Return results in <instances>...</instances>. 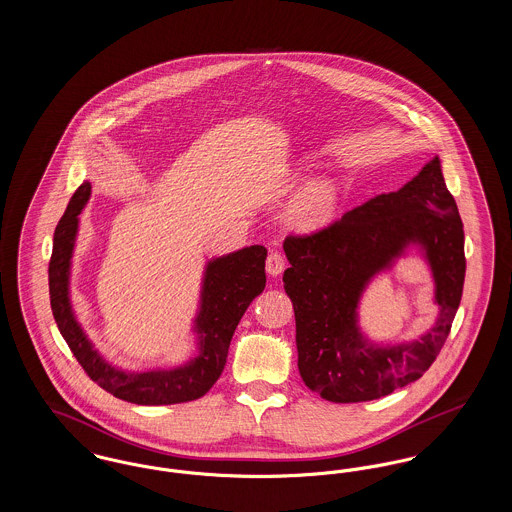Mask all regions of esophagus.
I'll use <instances>...</instances> for the list:
<instances>
[{
    "label": "esophagus",
    "instance_id": "34e87169",
    "mask_svg": "<svg viewBox=\"0 0 512 512\" xmlns=\"http://www.w3.org/2000/svg\"><path fill=\"white\" fill-rule=\"evenodd\" d=\"M284 267H286V257L280 251H270L267 257L268 274L278 276V274H282Z\"/></svg>",
    "mask_w": 512,
    "mask_h": 512
}]
</instances>
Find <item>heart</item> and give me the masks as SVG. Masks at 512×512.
Segmentation results:
<instances>
[{
    "label": "heart",
    "mask_w": 512,
    "mask_h": 512,
    "mask_svg": "<svg viewBox=\"0 0 512 512\" xmlns=\"http://www.w3.org/2000/svg\"><path fill=\"white\" fill-rule=\"evenodd\" d=\"M336 201L338 190L330 180H313L293 197L288 207V217L303 226H317L332 217Z\"/></svg>",
    "instance_id": "heart-1"
}]
</instances>
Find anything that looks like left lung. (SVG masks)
<instances>
[{
    "label": "left lung",
    "mask_w": 512,
    "mask_h": 512,
    "mask_svg": "<svg viewBox=\"0 0 512 512\" xmlns=\"http://www.w3.org/2000/svg\"><path fill=\"white\" fill-rule=\"evenodd\" d=\"M418 243L435 272L440 315L420 342L395 348L365 343L356 303L367 280ZM292 267L284 288L295 313L297 366L307 388L332 403H361L418 380L451 332L463 297L464 230L438 157L401 190L376 195L305 236L290 234Z\"/></svg>",
    "instance_id": "8db88e82"
}]
</instances>
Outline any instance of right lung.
Wrapping results in <instances>:
<instances>
[{"instance_id":"right-lung-1","label":"right lung","mask_w":512,"mask_h":512,"mask_svg":"<svg viewBox=\"0 0 512 512\" xmlns=\"http://www.w3.org/2000/svg\"><path fill=\"white\" fill-rule=\"evenodd\" d=\"M90 182L74 192L53 234L49 259V301L61 336L78 365L99 388L136 405H174L203 397L219 380L230 340L249 303L265 290L267 247L251 245L211 261L205 270L201 307L195 318L199 355L172 370L124 372L107 365L76 322L69 299V270L78 215L90 197Z\"/></svg>"}]
</instances>
